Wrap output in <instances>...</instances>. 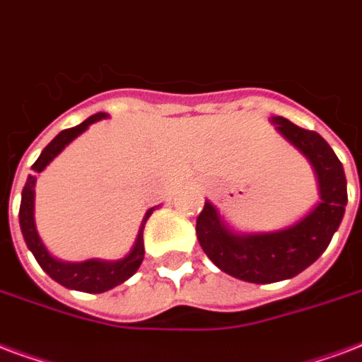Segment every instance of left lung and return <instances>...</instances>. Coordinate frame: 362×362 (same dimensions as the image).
<instances>
[{
  "instance_id": "8db88e82",
  "label": "left lung",
  "mask_w": 362,
  "mask_h": 362,
  "mask_svg": "<svg viewBox=\"0 0 362 362\" xmlns=\"http://www.w3.org/2000/svg\"><path fill=\"white\" fill-rule=\"evenodd\" d=\"M271 122L311 162L320 202L300 221L274 233L238 235L225 225L211 202L204 204L197 219L198 243L211 262L223 273L255 284L286 281L317 262L338 230L347 204L344 165L330 145L317 132L298 127L282 116H273Z\"/></svg>"
}]
</instances>
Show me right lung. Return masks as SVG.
Instances as JSON below:
<instances>
[{
  "label": "right lung",
  "instance_id": "obj_1",
  "mask_svg": "<svg viewBox=\"0 0 362 362\" xmlns=\"http://www.w3.org/2000/svg\"><path fill=\"white\" fill-rule=\"evenodd\" d=\"M108 114L99 112L89 116L86 122H81L80 126L70 127V129H64L57 135L55 139L51 141L45 148L40 154V158L34 162L32 170L34 171H43L45 165L55 158L57 154L64 148V146L74 141L80 133H83L91 124L99 122V119L107 118ZM34 185H36V175H28L26 179V185L23 189V200H21V211H18V219H21V230H23L24 240H26V246L34 254L36 262L40 263V267L45 271V273L57 281L59 284H62L64 288H70V290H78V292H89V294H100V292H107L110 288L118 286L122 282H126L132 274H135V271L139 269V265L143 263V257H145V244H143V229H145L146 219L151 217V214L154 211V208L145 214V219H143V225H141L139 235H137V240L133 244L132 252L122 257L118 262H103V259H88V262L80 263H70V262H61L53 255L49 254L47 248L43 246L42 238L37 235L36 230V221H34Z\"/></svg>",
  "mask_w": 362,
  "mask_h": 362
}]
</instances>
